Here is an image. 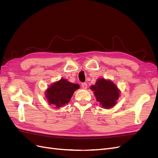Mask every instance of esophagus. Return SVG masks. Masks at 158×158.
<instances>
[{"mask_svg":"<svg viewBox=\"0 0 158 158\" xmlns=\"http://www.w3.org/2000/svg\"><path fill=\"white\" fill-rule=\"evenodd\" d=\"M82 87L83 89H86L88 88V85L85 82H84L82 84Z\"/></svg>","mask_w":158,"mask_h":158,"instance_id":"34e87169","label":"esophagus"}]
</instances>
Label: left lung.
Returning a JSON list of instances; mask_svg holds the SVG:
<instances>
[{
	"instance_id": "8db88e82",
	"label": "left lung",
	"mask_w": 158,
	"mask_h": 158,
	"mask_svg": "<svg viewBox=\"0 0 158 158\" xmlns=\"http://www.w3.org/2000/svg\"><path fill=\"white\" fill-rule=\"evenodd\" d=\"M90 88L94 92L97 101L105 109L113 107L118 99L119 91L110 80L98 79L95 84Z\"/></svg>"
}]
</instances>
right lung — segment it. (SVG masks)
<instances>
[{
  "label": "right lung",
  "mask_w": 158,
  "mask_h": 158,
  "mask_svg": "<svg viewBox=\"0 0 158 158\" xmlns=\"http://www.w3.org/2000/svg\"><path fill=\"white\" fill-rule=\"evenodd\" d=\"M78 88V84L70 83L67 80L63 78L52 84L47 89L45 95L49 105L59 108L70 102L74 91Z\"/></svg>",
  "instance_id": "1"
}]
</instances>
